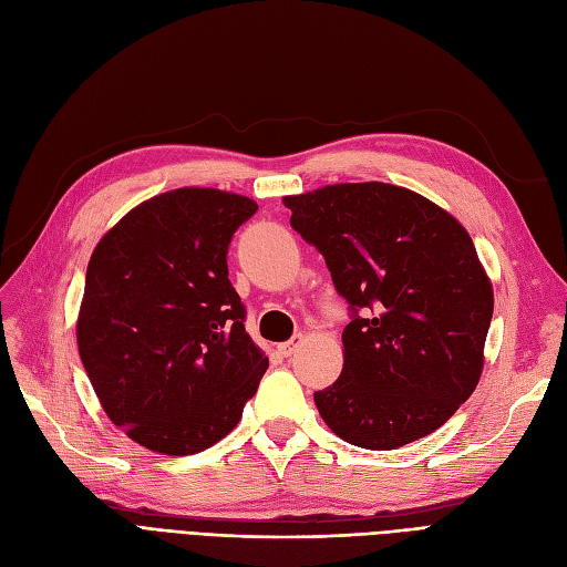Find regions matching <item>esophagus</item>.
I'll list each match as a JSON object with an SVG mask.
<instances>
[{
	"label": "esophagus",
	"instance_id": "34e87169",
	"mask_svg": "<svg viewBox=\"0 0 567 567\" xmlns=\"http://www.w3.org/2000/svg\"><path fill=\"white\" fill-rule=\"evenodd\" d=\"M298 346H300V336H296V338H290V340L281 342V346H279V352H281L284 357H290V354H293V352L298 350Z\"/></svg>",
	"mask_w": 567,
	"mask_h": 567
}]
</instances>
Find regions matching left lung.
Returning a JSON list of instances; mask_svg holds the SVG:
<instances>
[{"mask_svg":"<svg viewBox=\"0 0 567 567\" xmlns=\"http://www.w3.org/2000/svg\"><path fill=\"white\" fill-rule=\"evenodd\" d=\"M348 302L346 364L315 392L331 431L364 450L431 435L483 371L494 298L468 231L435 203L383 182L284 198Z\"/></svg>","mask_w":567,"mask_h":567,"instance_id":"left-lung-1","label":"left lung"}]
</instances>
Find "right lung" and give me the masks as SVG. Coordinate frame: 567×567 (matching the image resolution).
<instances>
[{
  "label": "right lung",
  "instance_id": "1",
  "mask_svg": "<svg viewBox=\"0 0 567 567\" xmlns=\"http://www.w3.org/2000/svg\"><path fill=\"white\" fill-rule=\"evenodd\" d=\"M255 213L246 196L177 188L136 205L92 252L80 359L109 419L151 452L213 447L269 367L227 267Z\"/></svg>",
  "mask_w": 567,
  "mask_h": 567
}]
</instances>
